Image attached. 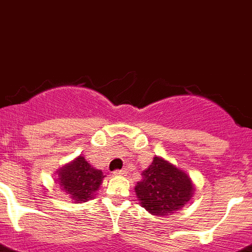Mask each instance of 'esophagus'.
Listing matches in <instances>:
<instances>
[{"label": "esophagus", "mask_w": 252, "mask_h": 252, "mask_svg": "<svg viewBox=\"0 0 252 252\" xmlns=\"http://www.w3.org/2000/svg\"><path fill=\"white\" fill-rule=\"evenodd\" d=\"M113 173L115 174V176H124V174L126 173V169H118V171H114Z\"/></svg>", "instance_id": "1"}]
</instances>
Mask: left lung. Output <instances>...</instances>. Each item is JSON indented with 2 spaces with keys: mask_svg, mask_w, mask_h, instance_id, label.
Masks as SVG:
<instances>
[{
  "mask_svg": "<svg viewBox=\"0 0 252 252\" xmlns=\"http://www.w3.org/2000/svg\"><path fill=\"white\" fill-rule=\"evenodd\" d=\"M139 205L156 216H169L181 211L194 192L192 180L176 165L160 157L142 172V181L135 186Z\"/></svg>",
  "mask_w": 252,
  "mask_h": 252,
  "instance_id": "obj_1",
  "label": "left lung"
}]
</instances>
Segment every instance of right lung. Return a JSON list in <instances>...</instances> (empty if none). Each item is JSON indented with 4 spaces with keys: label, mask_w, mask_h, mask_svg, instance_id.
Here are the masks:
<instances>
[{
    "label": "right lung",
    "mask_w": 252,
    "mask_h": 252,
    "mask_svg": "<svg viewBox=\"0 0 252 252\" xmlns=\"http://www.w3.org/2000/svg\"><path fill=\"white\" fill-rule=\"evenodd\" d=\"M58 182L61 189L72 199V202H87L89 198H94L105 176L100 169L87 162L83 156L64 165L58 171Z\"/></svg>",
    "instance_id": "right-lung-1"
}]
</instances>
